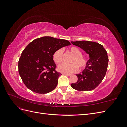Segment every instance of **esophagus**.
<instances>
[{
    "label": "esophagus",
    "mask_w": 127,
    "mask_h": 127,
    "mask_svg": "<svg viewBox=\"0 0 127 127\" xmlns=\"http://www.w3.org/2000/svg\"><path fill=\"white\" fill-rule=\"evenodd\" d=\"M63 75H66V76H71V74H63Z\"/></svg>",
    "instance_id": "esophagus-1"
}]
</instances>
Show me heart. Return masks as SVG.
Listing matches in <instances>:
<instances>
[{
	"label": "heart",
	"mask_w": 127,
	"mask_h": 127,
	"mask_svg": "<svg viewBox=\"0 0 127 127\" xmlns=\"http://www.w3.org/2000/svg\"><path fill=\"white\" fill-rule=\"evenodd\" d=\"M71 54L74 56L70 60V64H61L58 67L59 71L64 74H71L75 72L79 69H84L87 66L88 63V58L87 57L82 56L80 50L76 47H72L68 49ZM62 49H58L53 55V60L56 64H60L63 61Z\"/></svg>",
	"instance_id": "1"
}]
</instances>
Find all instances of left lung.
<instances>
[{
    "label": "left lung",
    "instance_id": "obj_1",
    "mask_svg": "<svg viewBox=\"0 0 127 127\" xmlns=\"http://www.w3.org/2000/svg\"><path fill=\"white\" fill-rule=\"evenodd\" d=\"M73 45L82 49L89 55L88 63L79 74L77 82L71 84L72 88L79 91H89L96 88L104 78L108 66L107 53L103 46L95 42H71Z\"/></svg>",
    "mask_w": 127,
    "mask_h": 127
}]
</instances>
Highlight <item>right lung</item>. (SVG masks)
Masks as SVG:
<instances>
[{
	"instance_id": "1",
	"label": "right lung",
	"mask_w": 127,
	"mask_h": 127,
	"mask_svg": "<svg viewBox=\"0 0 127 127\" xmlns=\"http://www.w3.org/2000/svg\"><path fill=\"white\" fill-rule=\"evenodd\" d=\"M66 40L44 36L32 41L23 51L18 61V72L25 86L39 94L54 90L61 75L56 71L53 55L57 50L70 45Z\"/></svg>"
}]
</instances>
